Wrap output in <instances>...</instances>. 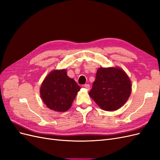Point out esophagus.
<instances>
[{
    "instance_id": "1",
    "label": "esophagus",
    "mask_w": 160,
    "mask_h": 160,
    "mask_svg": "<svg viewBox=\"0 0 160 160\" xmlns=\"http://www.w3.org/2000/svg\"><path fill=\"white\" fill-rule=\"evenodd\" d=\"M84 88H86L87 89H89V88H90V86H89V84H85L84 85Z\"/></svg>"
}]
</instances>
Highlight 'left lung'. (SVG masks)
Listing matches in <instances>:
<instances>
[{"instance_id":"8db88e82","label":"left lung","mask_w":160,"mask_h":160,"mask_svg":"<svg viewBox=\"0 0 160 160\" xmlns=\"http://www.w3.org/2000/svg\"><path fill=\"white\" fill-rule=\"evenodd\" d=\"M131 93L132 83L123 69L100 67L89 94L101 109L112 111L122 107Z\"/></svg>"}]
</instances>
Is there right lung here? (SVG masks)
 Returning <instances> with one entry per match:
<instances>
[{"label":"right lung","instance_id":"add662e5","mask_svg":"<svg viewBox=\"0 0 160 160\" xmlns=\"http://www.w3.org/2000/svg\"><path fill=\"white\" fill-rule=\"evenodd\" d=\"M81 88L67 75L66 69L53 70L42 81L40 94L43 102L51 110H68Z\"/></svg>","mask_w":160,"mask_h":160}]
</instances>
